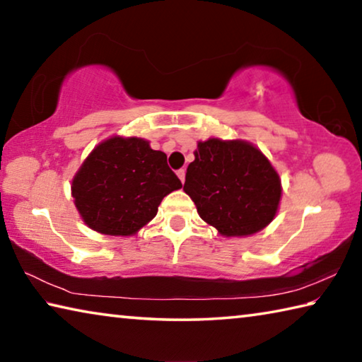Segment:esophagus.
<instances>
[{
	"instance_id": "esophagus-1",
	"label": "esophagus",
	"mask_w": 362,
	"mask_h": 362,
	"mask_svg": "<svg viewBox=\"0 0 362 362\" xmlns=\"http://www.w3.org/2000/svg\"><path fill=\"white\" fill-rule=\"evenodd\" d=\"M177 175H179V179L182 180V183L185 182V169H179V170H177Z\"/></svg>"
}]
</instances>
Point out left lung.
Wrapping results in <instances>:
<instances>
[{
	"mask_svg": "<svg viewBox=\"0 0 362 362\" xmlns=\"http://www.w3.org/2000/svg\"><path fill=\"white\" fill-rule=\"evenodd\" d=\"M183 189L199 217L223 236H246L265 228L281 199L276 170L260 150L241 140L199 142Z\"/></svg>",
	"mask_w": 362,
	"mask_h": 362,
	"instance_id": "8db88e82",
	"label": "left lung"
}]
</instances>
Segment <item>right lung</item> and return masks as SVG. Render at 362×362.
Wrapping results in <instances>:
<instances>
[{
  "label": "right lung",
  "instance_id": "right-lung-1",
  "mask_svg": "<svg viewBox=\"0 0 362 362\" xmlns=\"http://www.w3.org/2000/svg\"><path fill=\"white\" fill-rule=\"evenodd\" d=\"M180 187L166 153L151 150L144 139L113 137L86 158L71 193L90 228L129 236L156 216L164 196Z\"/></svg>",
  "mask_w": 362,
  "mask_h": 362
}]
</instances>
